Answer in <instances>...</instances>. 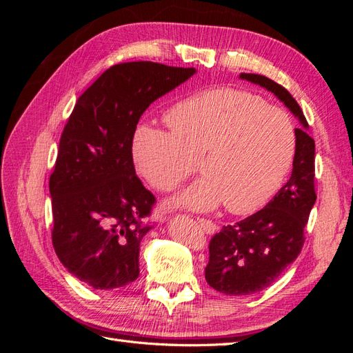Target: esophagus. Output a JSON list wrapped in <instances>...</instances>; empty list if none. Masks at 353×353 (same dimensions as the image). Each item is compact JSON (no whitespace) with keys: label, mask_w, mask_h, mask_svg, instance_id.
<instances>
[{"label":"esophagus","mask_w":353,"mask_h":353,"mask_svg":"<svg viewBox=\"0 0 353 353\" xmlns=\"http://www.w3.org/2000/svg\"><path fill=\"white\" fill-rule=\"evenodd\" d=\"M200 227L203 228V231H205L206 234H213L216 231V223L210 221V219H206V218H197Z\"/></svg>","instance_id":"34e87169"}]
</instances>
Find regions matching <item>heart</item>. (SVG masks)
Returning a JSON list of instances; mask_svg holds the SVG:
<instances>
[{
    "label": "heart",
    "instance_id": "1",
    "mask_svg": "<svg viewBox=\"0 0 353 353\" xmlns=\"http://www.w3.org/2000/svg\"><path fill=\"white\" fill-rule=\"evenodd\" d=\"M165 121L169 131L137 128L132 159L159 191L176 188L200 159L203 175L174 200L179 206L210 210L225 201L232 213H250L279 190L293 162L292 116L249 91L197 92L175 104Z\"/></svg>",
    "mask_w": 353,
    "mask_h": 353
}]
</instances>
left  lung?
I'll use <instances>...</instances> for the list:
<instances>
[{
    "mask_svg": "<svg viewBox=\"0 0 353 353\" xmlns=\"http://www.w3.org/2000/svg\"><path fill=\"white\" fill-rule=\"evenodd\" d=\"M241 79L274 92L302 126L296 128L292 176L263 209L245 219L223 225L210 239L208 284L230 296H248L270 287L301 253L305 227L315 205V141L307 134L301 105L283 85L256 73Z\"/></svg>",
    "mask_w": 353,
    "mask_h": 353,
    "instance_id": "obj_1",
    "label": "left lung"
}]
</instances>
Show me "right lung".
<instances>
[{"mask_svg": "<svg viewBox=\"0 0 353 353\" xmlns=\"http://www.w3.org/2000/svg\"><path fill=\"white\" fill-rule=\"evenodd\" d=\"M194 73L119 63L74 104L50 176L51 240L68 271L92 288H121L140 275V243L152 230L156 197L135 174L134 132L148 105Z\"/></svg>", "mask_w": 353, "mask_h": 353, "instance_id": "obj_1", "label": "right lung"}]
</instances>
